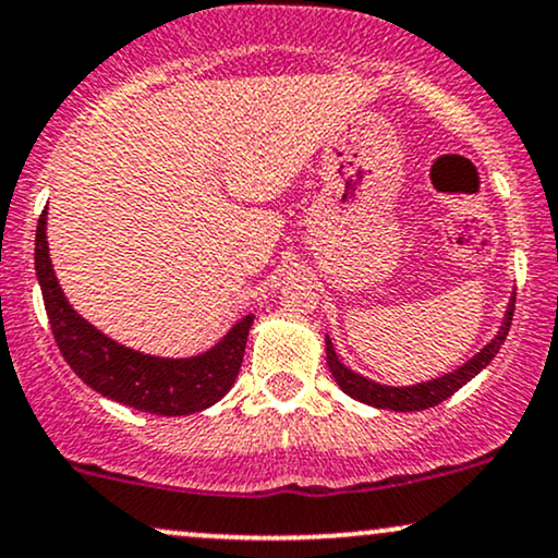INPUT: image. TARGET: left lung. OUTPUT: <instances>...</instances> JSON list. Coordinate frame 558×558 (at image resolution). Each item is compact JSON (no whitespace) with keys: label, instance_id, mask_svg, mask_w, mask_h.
Instances as JSON below:
<instances>
[{"label":"left lung","instance_id":"1","mask_svg":"<svg viewBox=\"0 0 558 558\" xmlns=\"http://www.w3.org/2000/svg\"><path fill=\"white\" fill-rule=\"evenodd\" d=\"M511 317H514V296H511V301H509V310H506L504 325H501V330H498V336L493 338V341L485 345L480 354L472 356V360L462 364L459 369H453L451 375L435 377V380L420 383V386H409V388L380 386V383H373V380H367V377L351 373L345 364L338 362L330 338H325V354H328V367H330L332 377H336L338 386H341L343 393H349L351 399L369 403V407H377V409H390V412H422V409L438 407L440 401H446L448 396H453L459 388L466 386V383H470L472 377L480 373V369L488 367L493 356H496L498 349H501L506 332H509V328H511Z\"/></svg>","mask_w":558,"mask_h":558}]
</instances>
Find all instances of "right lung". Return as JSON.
<instances>
[{"instance_id":"1","label":"right lung","mask_w":558,"mask_h":558,"mask_svg":"<svg viewBox=\"0 0 558 558\" xmlns=\"http://www.w3.org/2000/svg\"><path fill=\"white\" fill-rule=\"evenodd\" d=\"M36 278L41 286L52 336L75 375L96 393L138 412L181 417L213 407L239 377L254 315L233 325L215 349L191 360H162L125 349L88 325L57 283L47 243V209L36 228Z\"/></svg>"}]
</instances>
